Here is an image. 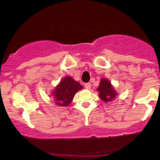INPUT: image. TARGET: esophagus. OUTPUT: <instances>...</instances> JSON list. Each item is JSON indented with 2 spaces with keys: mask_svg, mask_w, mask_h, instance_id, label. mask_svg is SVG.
Returning a JSON list of instances; mask_svg holds the SVG:
<instances>
[{
  "mask_svg": "<svg viewBox=\"0 0 160 160\" xmlns=\"http://www.w3.org/2000/svg\"><path fill=\"white\" fill-rule=\"evenodd\" d=\"M91 87V84L90 82H86V83H85V88L86 89H90Z\"/></svg>",
  "mask_w": 160,
  "mask_h": 160,
  "instance_id": "34e87169",
  "label": "esophagus"
}]
</instances>
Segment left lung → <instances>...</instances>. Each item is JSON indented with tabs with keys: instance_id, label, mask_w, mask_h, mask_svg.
I'll return each mask as SVG.
<instances>
[{
	"instance_id": "left-lung-1",
	"label": "left lung",
	"mask_w": 160,
	"mask_h": 160,
	"mask_svg": "<svg viewBox=\"0 0 160 160\" xmlns=\"http://www.w3.org/2000/svg\"><path fill=\"white\" fill-rule=\"evenodd\" d=\"M97 91H99V97L104 102H111L115 99L117 93L111 86V83L107 79H102Z\"/></svg>"
}]
</instances>
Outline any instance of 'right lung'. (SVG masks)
<instances>
[{"mask_svg":"<svg viewBox=\"0 0 160 160\" xmlns=\"http://www.w3.org/2000/svg\"><path fill=\"white\" fill-rule=\"evenodd\" d=\"M82 88L81 85L73 80L71 77L63 78L52 92L55 104L63 107L69 105L75 93Z\"/></svg>","mask_w":160,"mask_h":160,"instance_id":"obj_1","label":"right lung"}]
</instances>
